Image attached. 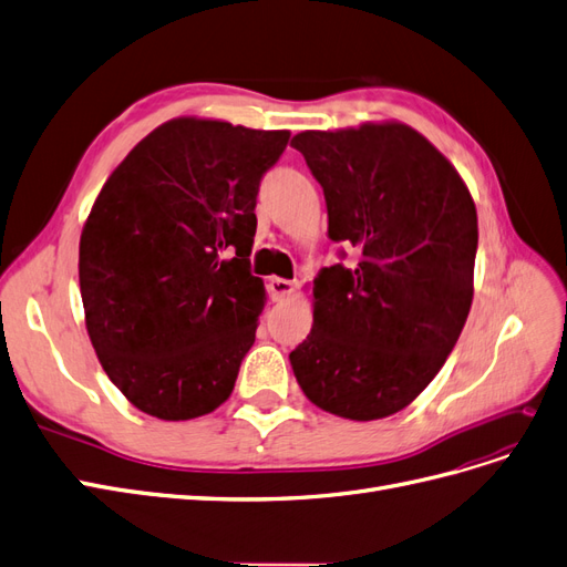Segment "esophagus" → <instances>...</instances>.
Segmentation results:
<instances>
[{
    "label": "esophagus",
    "instance_id": "34e87169",
    "mask_svg": "<svg viewBox=\"0 0 567 567\" xmlns=\"http://www.w3.org/2000/svg\"><path fill=\"white\" fill-rule=\"evenodd\" d=\"M267 288H269V293H271L274 300H286L290 293H293L296 284L288 281V279H281V277H274V279H269Z\"/></svg>",
    "mask_w": 567,
    "mask_h": 567
}]
</instances>
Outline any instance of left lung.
Here are the masks:
<instances>
[{
    "label": "left lung",
    "mask_w": 567,
    "mask_h": 567,
    "mask_svg": "<svg viewBox=\"0 0 567 567\" xmlns=\"http://www.w3.org/2000/svg\"><path fill=\"white\" fill-rule=\"evenodd\" d=\"M329 238L359 262L315 279V323L290 352L307 400L350 421L398 414L447 362L473 302L477 213L454 165L402 123L300 132ZM346 257V252H340Z\"/></svg>",
    "instance_id": "1"
}]
</instances>
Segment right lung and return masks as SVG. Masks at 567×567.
<instances>
[{"label":"right lung","instance_id":"right-lung-1","mask_svg":"<svg viewBox=\"0 0 567 567\" xmlns=\"http://www.w3.org/2000/svg\"><path fill=\"white\" fill-rule=\"evenodd\" d=\"M288 136L167 120L96 196L80 236L84 321L109 379L144 414L188 421L229 400L265 307L248 260L257 192Z\"/></svg>","mask_w":567,"mask_h":567}]
</instances>
